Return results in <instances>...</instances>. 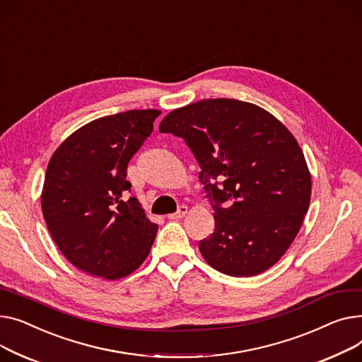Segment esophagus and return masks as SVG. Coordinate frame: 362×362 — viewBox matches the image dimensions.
Returning <instances> with one entry per match:
<instances>
[{"mask_svg": "<svg viewBox=\"0 0 362 362\" xmlns=\"http://www.w3.org/2000/svg\"><path fill=\"white\" fill-rule=\"evenodd\" d=\"M187 215V206H180V209L175 211V214H171V215H168V218L169 219H181V218H184Z\"/></svg>", "mask_w": 362, "mask_h": 362, "instance_id": "34e87169", "label": "esophagus"}]
</instances>
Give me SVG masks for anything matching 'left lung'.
I'll return each instance as SVG.
<instances>
[{"instance_id": "8db88e82", "label": "left lung", "mask_w": 362, "mask_h": 362, "mask_svg": "<svg viewBox=\"0 0 362 362\" xmlns=\"http://www.w3.org/2000/svg\"><path fill=\"white\" fill-rule=\"evenodd\" d=\"M160 133L182 137L200 165L215 230L199 243L221 273L254 276L278 263L300 232L311 175L298 141L260 106L203 99L169 112Z\"/></svg>"}]
</instances>
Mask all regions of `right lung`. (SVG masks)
Wrapping results in <instances>:
<instances>
[{
	"mask_svg": "<svg viewBox=\"0 0 362 362\" xmlns=\"http://www.w3.org/2000/svg\"><path fill=\"white\" fill-rule=\"evenodd\" d=\"M158 110H132L80 127L54 152L40 204L57 247L77 269L108 281L148 256L158 225L146 218L127 165L153 132Z\"/></svg>",
	"mask_w": 362,
	"mask_h": 362,
	"instance_id": "obj_1",
	"label": "right lung"
}]
</instances>
